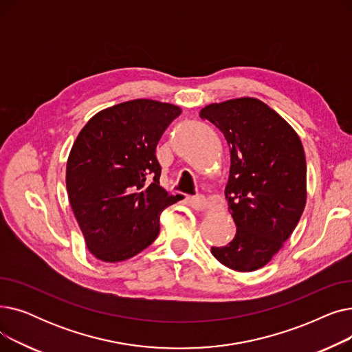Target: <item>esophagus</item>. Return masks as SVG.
Listing matches in <instances>:
<instances>
[{"label": "esophagus", "mask_w": 352, "mask_h": 352, "mask_svg": "<svg viewBox=\"0 0 352 352\" xmlns=\"http://www.w3.org/2000/svg\"><path fill=\"white\" fill-rule=\"evenodd\" d=\"M188 204L191 206V208L197 210V211H202L208 207V201L206 197L202 195H197V197H190L188 198Z\"/></svg>", "instance_id": "esophagus-1"}]
</instances>
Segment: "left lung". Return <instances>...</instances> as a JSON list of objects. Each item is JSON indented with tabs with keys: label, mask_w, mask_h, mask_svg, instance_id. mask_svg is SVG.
Segmentation results:
<instances>
[{
	"label": "left lung",
	"mask_w": 352,
	"mask_h": 352,
	"mask_svg": "<svg viewBox=\"0 0 352 352\" xmlns=\"http://www.w3.org/2000/svg\"><path fill=\"white\" fill-rule=\"evenodd\" d=\"M199 117L224 134L231 154L226 198L236 234L211 252L234 271H255L283 248L305 208L301 140L280 114L251 97L210 104Z\"/></svg>",
	"instance_id": "1"
}]
</instances>
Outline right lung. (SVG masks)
Listing matches in <instances>:
<instances>
[{
	"instance_id": "obj_1",
	"label": "right lung",
	"mask_w": 352,
	"mask_h": 352,
	"mask_svg": "<svg viewBox=\"0 0 352 352\" xmlns=\"http://www.w3.org/2000/svg\"><path fill=\"white\" fill-rule=\"evenodd\" d=\"M181 108L133 100L92 117L67 161L68 199L88 251L125 261L154 243L161 212L179 199L160 186L157 144Z\"/></svg>"
}]
</instances>
